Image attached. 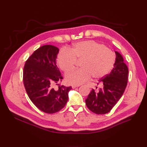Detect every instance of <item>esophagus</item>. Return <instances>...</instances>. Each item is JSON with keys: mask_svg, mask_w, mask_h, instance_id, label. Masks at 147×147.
<instances>
[{"mask_svg": "<svg viewBox=\"0 0 147 147\" xmlns=\"http://www.w3.org/2000/svg\"><path fill=\"white\" fill-rule=\"evenodd\" d=\"M78 86H79V85H72V88H77V87H78Z\"/></svg>", "mask_w": 147, "mask_h": 147, "instance_id": "1", "label": "esophagus"}]
</instances>
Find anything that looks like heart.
<instances>
[{"label":"heart","instance_id":"obj_1","mask_svg":"<svg viewBox=\"0 0 147 147\" xmlns=\"http://www.w3.org/2000/svg\"><path fill=\"white\" fill-rule=\"evenodd\" d=\"M82 68L73 70L65 75L67 82L80 85L90 80L104 77L113 69L115 63L114 53L103 44L93 40L77 42L67 49H62L57 57V63L64 72L74 69L77 61Z\"/></svg>","mask_w":147,"mask_h":147}]
</instances>
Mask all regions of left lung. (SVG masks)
<instances>
[{"mask_svg":"<svg viewBox=\"0 0 147 147\" xmlns=\"http://www.w3.org/2000/svg\"><path fill=\"white\" fill-rule=\"evenodd\" d=\"M115 54L116 61L112 72L97 83L102 84L103 87L99 88L98 92L92 89L85 100L87 107L96 114L109 112L121 98L127 86L128 68L122 56L117 51Z\"/></svg>","mask_w":147,"mask_h":147,"instance_id":"obj_1","label":"left lung"}]
</instances>
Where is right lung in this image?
I'll use <instances>...</instances> for the list:
<instances>
[{
    "mask_svg": "<svg viewBox=\"0 0 147 147\" xmlns=\"http://www.w3.org/2000/svg\"><path fill=\"white\" fill-rule=\"evenodd\" d=\"M58 53L55 46L40 47L26 61L23 69V83L29 99L39 110L49 114L64 107L72 89L59 84L57 90L53 88L63 79L56 65Z\"/></svg>",
    "mask_w": 147,
    "mask_h": 147,
    "instance_id": "add662e5",
    "label": "right lung"
}]
</instances>
